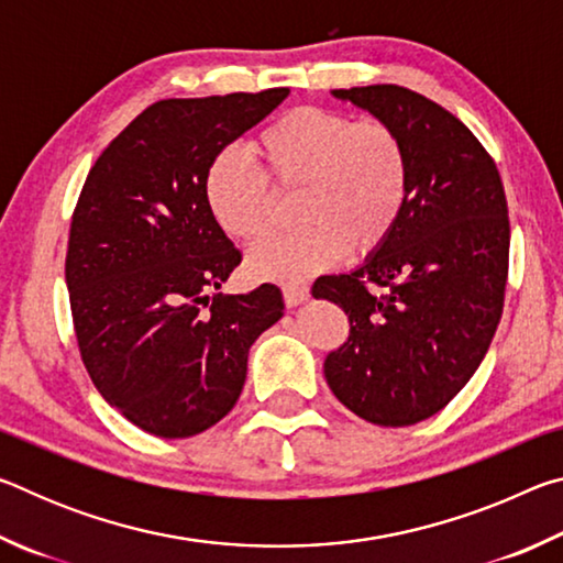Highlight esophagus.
Here are the masks:
<instances>
[{"mask_svg": "<svg viewBox=\"0 0 563 563\" xmlns=\"http://www.w3.org/2000/svg\"><path fill=\"white\" fill-rule=\"evenodd\" d=\"M283 298L288 308H295V305H302L310 300V288L305 283H285L283 285Z\"/></svg>", "mask_w": 563, "mask_h": 563, "instance_id": "1", "label": "esophagus"}]
</instances>
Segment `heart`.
I'll list each match as a JSON object with an SVG mask.
<instances>
[{
	"mask_svg": "<svg viewBox=\"0 0 563 563\" xmlns=\"http://www.w3.org/2000/svg\"><path fill=\"white\" fill-rule=\"evenodd\" d=\"M253 154L258 166L235 151L218 154L206 170L203 194L225 235L255 243L278 223V194L298 190L292 216L300 225L247 255V268L258 278H302L345 251L375 253L405 213L409 158L385 121L298 107L255 136Z\"/></svg>",
	"mask_w": 563,
	"mask_h": 563,
	"instance_id": "b5f03b06",
	"label": "heart"
}]
</instances>
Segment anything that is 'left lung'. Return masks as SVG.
Wrapping results in <instances>:
<instances>
[{"label": "left lung", "instance_id": "left-lung-1", "mask_svg": "<svg viewBox=\"0 0 563 563\" xmlns=\"http://www.w3.org/2000/svg\"><path fill=\"white\" fill-rule=\"evenodd\" d=\"M332 97L399 133L409 196L379 251L312 285L350 320L347 342L325 357V379L367 422L417 424L470 383L497 332L509 275L507 196L487 148L440 103L395 84Z\"/></svg>", "mask_w": 563, "mask_h": 563}]
</instances>
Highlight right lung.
Masks as SVG:
<instances>
[{"label":"right lung","mask_w":563,"mask_h":563,"mask_svg":"<svg viewBox=\"0 0 563 563\" xmlns=\"http://www.w3.org/2000/svg\"><path fill=\"white\" fill-rule=\"evenodd\" d=\"M288 89L164 99L91 166L71 216L66 288L84 367L141 430L184 440L231 412L247 350L283 318L271 283L218 292L241 251L208 211L211 161Z\"/></svg>","instance_id":"1"}]
</instances>
